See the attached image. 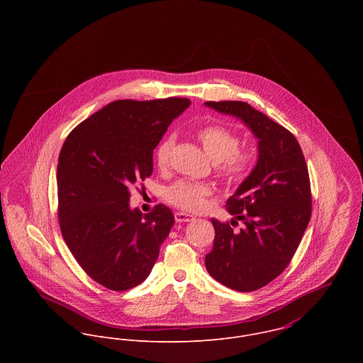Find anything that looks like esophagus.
<instances>
[{"mask_svg": "<svg viewBox=\"0 0 363 363\" xmlns=\"http://www.w3.org/2000/svg\"><path fill=\"white\" fill-rule=\"evenodd\" d=\"M174 219H176V222H191L196 218L186 212H174Z\"/></svg>", "mask_w": 363, "mask_h": 363, "instance_id": "34e87169", "label": "esophagus"}]
</instances>
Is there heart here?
<instances>
[{
    "label": "heart",
    "mask_w": 363,
    "mask_h": 363,
    "mask_svg": "<svg viewBox=\"0 0 363 363\" xmlns=\"http://www.w3.org/2000/svg\"><path fill=\"white\" fill-rule=\"evenodd\" d=\"M199 140L209 159L216 163L220 177L228 182H238L247 174L252 159L247 154L238 152L240 140L235 131L223 125H208L199 133ZM174 143L176 138L169 135L156 148V163L160 169H167ZM211 194L212 189L207 184L187 182L174 183L166 193L169 203L186 211L203 209Z\"/></svg>",
    "instance_id": "b5f03b06"
}]
</instances>
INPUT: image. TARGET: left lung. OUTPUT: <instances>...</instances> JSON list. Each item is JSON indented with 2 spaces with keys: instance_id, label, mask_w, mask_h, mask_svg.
<instances>
[{
  "instance_id": "left-lung-1",
  "label": "left lung",
  "mask_w": 363,
  "mask_h": 363,
  "mask_svg": "<svg viewBox=\"0 0 363 363\" xmlns=\"http://www.w3.org/2000/svg\"><path fill=\"white\" fill-rule=\"evenodd\" d=\"M204 104L239 118L259 141L256 166L226 201V211L243 220L245 228L233 232L228 222L212 218L215 239L206 256L213 279L230 289L252 292L286 268L309 225L308 166L294 134L250 104Z\"/></svg>"
}]
</instances>
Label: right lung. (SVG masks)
I'll return each instance as SVG.
<instances>
[{
    "instance_id": "1",
    "label": "right lung",
    "mask_w": 363,
    "mask_h": 363,
    "mask_svg": "<svg viewBox=\"0 0 363 363\" xmlns=\"http://www.w3.org/2000/svg\"><path fill=\"white\" fill-rule=\"evenodd\" d=\"M191 102L117 101L77 125L57 166L62 238L84 271L111 291L147 279L174 216L159 204L144 215L130 190L152 174L154 150Z\"/></svg>"
}]
</instances>
